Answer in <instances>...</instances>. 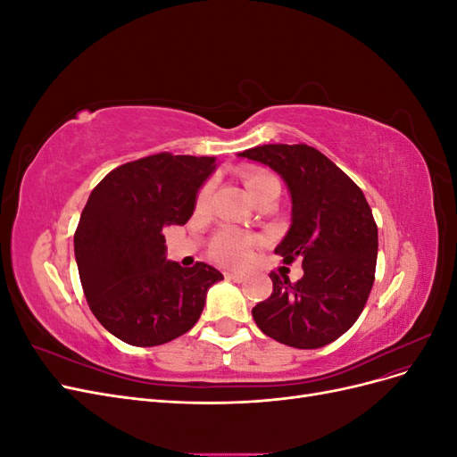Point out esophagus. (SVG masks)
Returning <instances> with one entry per match:
<instances>
[{
    "instance_id": "esophagus-1",
    "label": "esophagus",
    "mask_w": 457,
    "mask_h": 457,
    "mask_svg": "<svg viewBox=\"0 0 457 457\" xmlns=\"http://www.w3.org/2000/svg\"><path fill=\"white\" fill-rule=\"evenodd\" d=\"M225 278L227 280H232V282H245V278H247V274L245 272H225Z\"/></svg>"
}]
</instances>
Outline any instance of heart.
Returning <instances> with one entry per match:
<instances>
[{
    "label": "heart",
    "instance_id": "1",
    "mask_svg": "<svg viewBox=\"0 0 457 457\" xmlns=\"http://www.w3.org/2000/svg\"><path fill=\"white\" fill-rule=\"evenodd\" d=\"M242 177H244V185L253 200H257L269 190L278 188V181H276L270 173H265V171H250V173H244ZM207 200H210V187H204L196 196V210H204L207 205ZM253 244H255V238L250 237V234L225 228L213 238L212 255L219 262H225V265H242V262L250 259Z\"/></svg>",
    "mask_w": 457,
    "mask_h": 457
}]
</instances>
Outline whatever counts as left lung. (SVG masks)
Wrapping results in <instances>:
<instances>
[{
  "instance_id": "left-lung-1",
  "label": "left lung",
  "mask_w": 457,
  "mask_h": 457,
  "mask_svg": "<svg viewBox=\"0 0 457 457\" xmlns=\"http://www.w3.org/2000/svg\"><path fill=\"white\" fill-rule=\"evenodd\" d=\"M238 156L269 165L292 195V227L274 253L303 276L270 272L272 294L252 314L262 334L295 349H320L361 316L376 280L378 225L364 192L307 145H262ZM286 269V267H284Z\"/></svg>"
}]
</instances>
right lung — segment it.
<instances>
[{
    "label": "right lung",
    "mask_w": 457,
    "mask_h": 457,
    "mask_svg": "<svg viewBox=\"0 0 457 457\" xmlns=\"http://www.w3.org/2000/svg\"><path fill=\"white\" fill-rule=\"evenodd\" d=\"M213 170L215 158L160 152L93 188L74 234L76 262L91 312L123 343L156 347L187 334L207 289L223 280L205 262L183 269L165 259L163 227L187 223Z\"/></svg>",
    "instance_id": "add662e5"
}]
</instances>
